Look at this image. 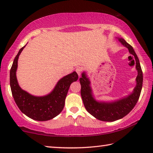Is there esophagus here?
I'll return each mask as SVG.
<instances>
[{
  "mask_svg": "<svg viewBox=\"0 0 153 153\" xmlns=\"http://www.w3.org/2000/svg\"><path fill=\"white\" fill-rule=\"evenodd\" d=\"M76 71L77 74V75H78L79 76H81V73H82V67H77V68H76Z\"/></svg>",
  "mask_w": 153,
  "mask_h": 153,
  "instance_id": "1",
  "label": "esophagus"
}]
</instances>
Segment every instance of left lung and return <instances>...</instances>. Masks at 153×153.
<instances>
[{
  "label": "left lung",
  "instance_id": "1",
  "mask_svg": "<svg viewBox=\"0 0 153 153\" xmlns=\"http://www.w3.org/2000/svg\"><path fill=\"white\" fill-rule=\"evenodd\" d=\"M121 45L128 49L129 53L134 56L136 61V69L138 75L136 78V85L132 92L125 97L112 101H102L95 98L93 94L90 80L86 71H83L79 78L81 84V96L84 107L88 112L98 120L112 122L125 117L135 107L140 95L143 75L138 56L131 45L122 38L116 37Z\"/></svg>",
  "mask_w": 153,
  "mask_h": 153
}]
</instances>
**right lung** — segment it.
Wrapping results in <instances>:
<instances>
[{"label": "right lung", "instance_id": "right-lung-1", "mask_svg": "<svg viewBox=\"0 0 153 153\" xmlns=\"http://www.w3.org/2000/svg\"><path fill=\"white\" fill-rule=\"evenodd\" d=\"M25 46L18 52L10 70V86L13 97L20 111L28 117L40 121L52 120L63 110L69 86L72 82L77 81L78 75L74 71L63 77L46 95L38 97L30 94L19 86L16 76L18 59Z\"/></svg>", "mask_w": 153, "mask_h": 153}]
</instances>
